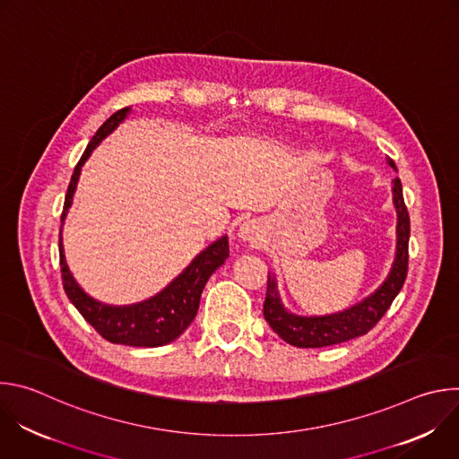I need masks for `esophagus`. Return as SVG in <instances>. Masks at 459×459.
I'll return each instance as SVG.
<instances>
[{
  "label": "esophagus",
  "mask_w": 459,
  "mask_h": 459,
  "mask_svg": "<svg viewBox=\"0 0 459 459\" xmlns=\"http://www.w3.org/2000/svg\"><path fill=\"white\" fill-rule=\"evenodd\" d=\"M238 238H241L243 241H248V243H257L261 238L259 227L254 221H245L238 230Z\"/></svg>",
  "instance_id": "1"
}]
</instances>
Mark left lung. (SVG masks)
Instances as JSON below:
<instances>
[{"mask_svg": "<svg viewBox=\"0 0 459 459\" xmlns=\"http://www.w3.org/2000/svg\"><path fill=\"white\" fill-rule=\"evenodd\" d=\"M386 163L394 169V161L386 158ZM392 202L398 214L396 225V255L394 264L386 280L377 287L368 298L356 303L351 308L326 316H298L285 308L281 303L276 278L269 276L267 298L264 303V316L271 329L287 343L299 349H317L338 345L354 338L367 334L372 326L383 317L388 307L402 290L407 269H409V236H411V218L403 202V188L400 178L392 181Z\"/></svg>", "mask_w": 459, "mask_h": 459, "instance_id": "obj_1", "label": "left lung"}]
</instances>
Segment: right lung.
Returning <instances> with one entry per match:
<instances>
[{
  "label": "right lung",
  "instance_id": "right-lung-1",
  "mask_svg": "<svg viewBox=\"0 0 459 459\" xmlns=\"http://www.w3.org/2000/svg\"><path fill=\"white\" fill-rule=\"evenodd\" d=\"M130 107H125L114 112L92 136L87 145L83 156L80 158L74 174L71 178L67 195H65V205L61 212V225L69 214L73 205V198L76 192V185L82 174L83 163L89 160L92 151L112 133V130L126 117ZM229 257V238L221 236L212 245H209L204 252H200L192 259V264L160 294L154 298L134 303L114 307L101 303L76 283L74 276L69 271L67 261L63 254V241L59 232V267L63 289L67 292L73 305L80 310V314L94 326L96 333L110 343L128 345V347H161L176 338H179L192 319L198 314L200 298L205 283L212 276V273L225 264Z\"/></svg>",
  "mask_w": 459,
  "mask_h": 459
}]
</instances>
